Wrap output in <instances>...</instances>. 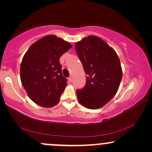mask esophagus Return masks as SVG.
I'll return each instance as SVG.
<instances>
[{
    "instance_id": "obj_1",
    "label": "esophagus",
    "mask_w": 152,
    "mask_h": 152,
    "mask_svg": "<svg viewBox=\"0 0 152 152\" xmlns=\"http://www.w3.org/2000/svg\"><path fill=\"white\" fill-rule=\"evenodd\" d=\"M69 81L70 82V83H71V82L73 81V78H72V77H71V76H70V77H69Z\"/></svg>"
}]
</instances>
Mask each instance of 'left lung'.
I'll return each mask as SVG.
<instances>
[{
  "label": "left lung",
  "mask_w": 152,
  "mask_h": 152,
  "mask_svg": "<svg viewBox=\"0 0 152 152\" xmlns=\"http://www.w3.org/2000/svg\"><path fill=\"white\" fill-rule=\"evenodd\" d=\"M75 48L86 74V85L76 90L78 102L87 109L102 107L114 96L121 83L119 58L113 48L95 36L83 38Z\"/></svg>",
  "instance_id": "1"
}]
</instances>
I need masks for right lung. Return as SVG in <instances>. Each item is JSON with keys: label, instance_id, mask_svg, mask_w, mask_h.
I'll return each mask as SVG.
<instances>
[{"label": "right lung", "instance_id": "obj_1", "mask_svg": "<svg viewBox=\"0 0 152 152\" xmlns=\"http://www.w3.org/2000/svg\"><path fill=\"white\" fill-rule=\"evenodd\" d=\"M72 46L54 35L45 36L30 46L22 59V85L33 102L43 107L57 104L67 85L59 62Z\"/></svg>", "mask_w": 152, "mask_h": 152}]
</instances>
